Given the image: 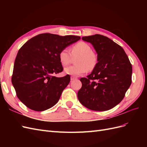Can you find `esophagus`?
<instances>
[{"instance_id": "esophagus-1", "label": "esophagus", "mask_w": 147, "mask_h": 147, "mask_svg": "<svg viewBox=\"0 0 147 147\" xmlns=\"http://www.w3.org/2000/svg\"><path fill=\"white\" fill-rule=\"evenodd\" d=\"M77 79V77H70V80L71 81H73L74 80H76Z\"/></svg>"}]
</instances>
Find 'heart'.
<instances>
[{"label":"heart","mask_w":147,"mask_h":147,"mask_svg":"<svg viewBox=\"0 0 147 147\" xmlns=\"http://www.w3.org/2000/svg\"><path fill=\"white\" fill-rule=\"evenodd\" d=\"M70 51L71 53L68 48H64L59 53V60L63 66H66L70 63L72 56L78 57L76 60L77 65L67 67L64 70L65 74L72 76H78L85 73L87 70L91 71L96 67L97 56L88 43L84 42H78L72 47Z\"/></svg>","instance_id":"heart-1"}]
</instances>
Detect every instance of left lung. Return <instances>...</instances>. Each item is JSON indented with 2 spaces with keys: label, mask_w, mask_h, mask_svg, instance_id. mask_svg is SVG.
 Instances as JSON below:
<instances>
[{
  "label": "left lung",
  "mask_w": 147,
  "mask_h": 147,
  "mask_svg": "<svg viewBox=\"0 0 147 147\" xmlns=\"http://www.w3.org/2000/svg\"><path fill=\"white\" fill-rule=\"evenodd\" d=\"M97 54L96 67L87 78H82L78 92L80 103L95 111H105L121 102L132 82V65L123 48L112 40L96 34L83 37Z\"/></svg>",
  "instance_id": "1"
}]
</instances>
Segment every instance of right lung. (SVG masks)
<instances>
[{
	"mask_svg": "<svg viewBox=\"0 0 147 147\" xmlns=\"http://www.w3.org/2000/svg\"><path fill=\"white\" fill-rule=\"evenodd\" d=\"M80 39V37L75 35L41 34L29 40L20 49L11 82L17 97L27 107L41 112L58 102L70 80L69 75L55 76L63 70L59 53Z\"/></svg>",
	"mask_w": 147,
	"mask_h": 147,
	"instance_id": "add662e5",
	"label": "right lung"
}]
</instances>
